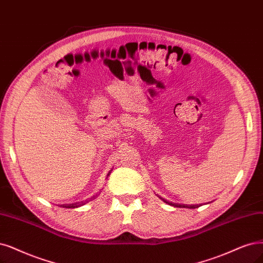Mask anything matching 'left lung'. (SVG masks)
<instances>
[{"label":"left lung","instance_id":"1","mask_svg":"<svg viewBox=\"0 0 263 263\" xmlns=\"http://www.w3.org/2000/svg\"><path fill=\"white\" fill-rule=\"evenodd\" d=\"M160 199H162L164 202L168 203V205L170 206H173V207H179V208H190V209H195V208H198L200 207L201 205H182V203H176V202H171V201H168L166 199H163L161 197H159Z\"/></svg>","mask_w":263,"mask_h":263}]
</instances>
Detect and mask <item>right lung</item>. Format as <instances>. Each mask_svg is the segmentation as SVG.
<instances>
[{"label": "right lung", "instance_id": "right-lung-1", "mask_svg": "<svg viewBox=\"0 0 263 263\" xmlns=\"http://www.w3.org/2000/svg\"><path fill=\"white\" fill-rule=\"evenodd\" d=\"M110 173V172H109ZM109 173H108V176H109ZM107 176V177H108ZM94 198V196L92 197V198H90V200H92ZM90 200H84V201H80V202H74V203H69V205H61V207H63V208H78V207H81V206H83L84 203H86L87 201H90Z\"/></svg>", "mask_w": 263, "mask_h": 263}]
</instances>
